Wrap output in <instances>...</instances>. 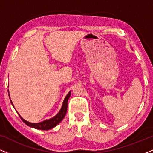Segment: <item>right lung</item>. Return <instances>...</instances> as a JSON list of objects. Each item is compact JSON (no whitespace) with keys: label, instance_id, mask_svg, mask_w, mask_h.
Instances as JSON below:
<instances>
[{"label":"right lung","instance_id":"1","mask_svg":"<svg viewBox=\"0 0 153 153\" xmlns=\"http://www.w3.org/2000/svg\"><path fill=\"white\" fill-rule=\"evenodd\" d=\"M70 95H71V91H69V94L67 95V97H65V100H64V102H63V104H62L61 110H60L59 112L55 116L53 117V118H50V119L45 120L42 122L38 123H30L27 121V120H24L23 118L20 116V115H19V116H20L21 120L26 124V125H27L28 126H30V127H33L34 128H36L38 130H44V131H48V130L53 128L55 127L56 125H58V124L62 121V119L65 118L67 111L68 100H69V98L70 97ZM11 103L13 104L12 101H11Z\"/></svg>","mask_w":153,"mask_h":153}]
</instances>
